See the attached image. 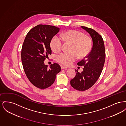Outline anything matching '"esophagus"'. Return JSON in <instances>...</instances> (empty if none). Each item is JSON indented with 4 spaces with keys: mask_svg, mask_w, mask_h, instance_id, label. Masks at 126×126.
I'll use <instances>...</instances> for the list:
<instances>
[{
    "mask_svg": "<svg viewBox=\"0 0 126 126\" xmlns=\"http://www.w3.org/2000/svg\"><path fill=\"white\" fill-rule=\"evenodd\" d=\"M61 68L62 69H68V68L67 67H66L65 66H61Z\"/></svg>",
    "mask_w": 126,
    "mask_h": 126,
    "instance_id": "esophagus-1",
    "label": "esophagus"
}]
</instances>
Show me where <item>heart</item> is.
I'll use <instances>...</instances> for the list:
<instances>
[{
	"label": "heart",
	"mask_w": 126,
	"mask_h": 126,
	"mask_svg": "<svg viewBox=\"0 0 126 126\" xmlns=\"http://www.w3.org/2000/svg\"><path fill=\"white\" fill-rule=\"evenodd\" d=\"M61 38L54 36L50 42V47L55 52L60 51L62 46V40L72 44L71 53H62L57 57V61L60 64L69 66L78 58H83L90 52L92 43L89 37L77 30H70L62 33Z\"/></svg>",
	"instance_id": "1"
}]
</instances>
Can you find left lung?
<instances>
[{"instance_id": "8db88e82", "label": "left lung", "mask_w": 126, "mask_h": 126, "mask_svg": "<svg viewBox=\"0 0 126 126\" xmlns=\"http://www.w3.org/2000/svg\"><path fill=\"white\" fill-rule=\"evenodd\" d=\"M81 27L90 34L93 40V48L89 54L78 63L79 66H84L81 73L75 69L76 75L70 81L74 89L79 91L88 90L99 78L105 60V50L104 42L101 35L95 30L85 26Z\"/></svg>"}]
</instances>
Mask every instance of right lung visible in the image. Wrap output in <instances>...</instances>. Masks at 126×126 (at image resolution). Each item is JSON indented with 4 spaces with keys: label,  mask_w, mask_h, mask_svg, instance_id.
I'll list each match as a JSON object with an SVG mask.
<instances>
[{
    "label": "right lung",
    "mask_w": 126,
    "mask_h": 126,
    "mask_svg": "<svg viewBox=\"0 0 126 126\" xmlns=\"http://www.w3.org/2000/svg\"><path fill=\"white\" fill-rule=\"evenodd\" d=\"M59 31L54 26L39 24L30 30L25 38L21 51L23 68L30 82L40 89L51 86L61 71L58 64H51L48 69L44 62L51 54L50 43Z\"/></svg>",
    "instance_id": "right-lung-1"
}]
</instances>
